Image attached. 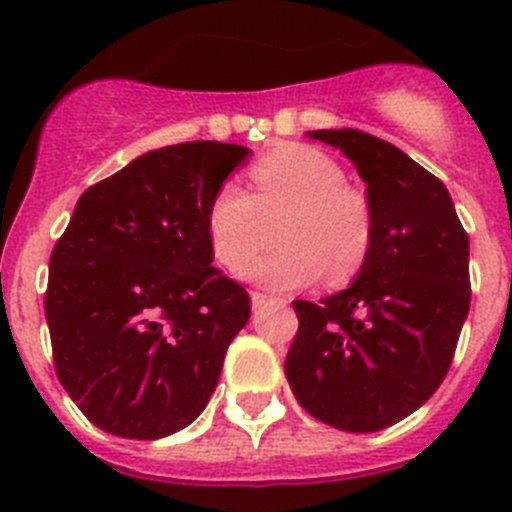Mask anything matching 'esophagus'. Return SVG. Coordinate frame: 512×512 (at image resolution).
I'll return each instance as SVG.
<instances>
[{"instance_id":"34e87169","label":"esophagus","mask_w":512,"mask_h":512,"mask_svg":"<svg viewBox=\"0 0 512 512\" xmlns=\"http://www.w3.org/2000/svg\"><path fill=\"white\" fill-rule=\"evenodd\" d=\"M250 302H252V309H262V307H265V304L275 302V299L267 297V294H262V292H252L250 294Z\"/></svg>"}]
</instances>
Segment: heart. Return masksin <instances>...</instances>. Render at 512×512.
Listing matches in <instances>:
<instances>
[{
    "mask_svg": "<svg viewBox=\"0 0 512 512\" xmlns=\"http://www.w3.org/2000/svg\"><path fill=\"white\" fill-rule=\"evenodd\" d=\"M252 193L227 180L210 200L205 225L215 257L240 275L283 220L280 248L247 277L270 289L309 287L324 275L347 282L364 267L374 242V215L342 165L312 146L289 143L250 170Z\"/></svg>",
    "mask_w": 512,
    "mask_h": 512,
    "instance_id": "heart-1",
    "label": "heart"
}]
</instances>
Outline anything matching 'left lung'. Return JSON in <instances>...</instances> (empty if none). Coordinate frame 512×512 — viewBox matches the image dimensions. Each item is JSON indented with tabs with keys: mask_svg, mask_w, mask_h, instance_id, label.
Masks as SVG:
<instances>
[{
	"mask_svg": "<svg viewBox=\"0 0 512 512\" xmlns=\"http://www.w3.org/2000/svg\"><path fill=\"white\" fill-rule=\"evenodd\" d=\"M366 183L374 242L347 289L294 302L285 374L319 421L374 433L421 409L446 379L471 307L468 235L446 185L391 143L324 128Z\"/></svg>",
	"mask_w": 512,
	"mask_h": 512,
	"instance_id": "left-lung-1",
	"label": "left lung"
}]
</instances>
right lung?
Listing matches in <instances>:
<instances>
[{"label": "right lung", "instance_id": "1", "mask_svg": "<svg viewBox=\"0 0 512 512\" xmlns=\"http://www.w3.org/2000/svg\"><path fill=\"white\" fill-rule=\"evenodd\" d=\"M250 153L218 141L158 148L76 203L44 309L56 376L106 433L156 441L208 406L250 297L213 267L205 215Z\"/></svg>", "mask_w": 512, "mask_h": 512}]
</instances>
